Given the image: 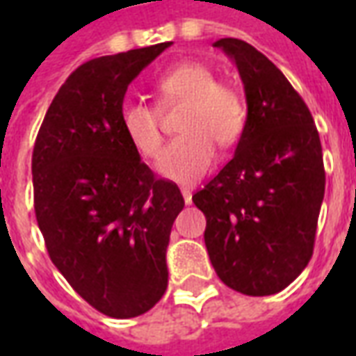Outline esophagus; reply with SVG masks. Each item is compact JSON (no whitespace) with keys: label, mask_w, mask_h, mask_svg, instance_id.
Returning <instances> with one entry per match:
<instances>
[{"label":"esophagus","mask_w":356,"mask_h":356,"mask_svg":"<svg viewBox=\"0 0 356 356\" xmlns=\"http://www.w3.org/2000/svg\"><path fill=\"white\" fill-rule=\"evenodd\" d=\"M181 194H183L185 204H193V191H191L188 186H183V188H181Z\"/></svg>","instance_id":"34e87169"}]
</instances>
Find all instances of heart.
I'll list each match as a JSON object with an SVG mask.
<instances>
[{
    "label": "heart",
    "instance_id": "obj_1",
    "mask_svg": "<svg viewBox=\"0 0 356 356\" xmlns=\"http://www.w3.org/2000/svg\"><path fill=\"white\" fill-rule=\"evenodd\" d=\"M154 91L162 108L185 102L179 120L183 135L163 148L158 173L181 185L196 183L216 160V143L227 148L240 139L246 124L244 102L231 86L216 81L211 68L200 63L171 66L154 81ZM120 125L140 156H158L162 147L158 110L147 102H125Z\"/></svg>",
    "mask_w": 356,
    "mask_h": 356
}]
</instances>
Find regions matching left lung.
I'll return each mask as SVG.
<instances>
[{
	"label": "left lung",
	"instance_id": "obj_1",
	"mask_svg": "<svg viewBox=\"0 0 356 356\" xmlns=\"http://www.w3.org/2000/svg\"><path fill=\"white\" fill-rule=\"evenodd\" d=\"M246 93V124L232 160L193 196L206 216L217 276L246 296L291 284L313 255L324 163L313 116L278 68L250 43L223 38Z\"/></svg>",
	"mask_w": 356,
	"mask_h": 356
}]
</instances>
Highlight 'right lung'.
<instances>
[{"label":"right lung","mask_w":356,"mask_h":356,"mask_svg":"<svg viewBox=\"0 0 356 356\" xmlns=\"http://www.w3.org/2000/svg\"><path fill=\"white\" fill-rule=\"evenodd\" d=\"M171 45L106 55L58 89L32 154L34 208L51 261L97 311L147 313L168 288L165 252L185 206L156 179L120 125L127 86Z\"/></svg>","instance_id":"1"}]
</instances>
